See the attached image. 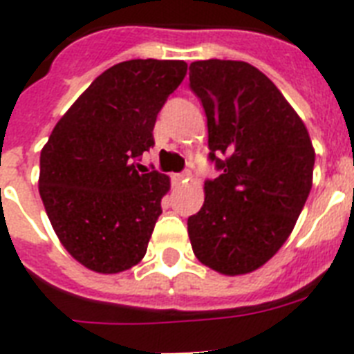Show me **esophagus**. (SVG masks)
I'll list each match as a JSON object with an SVG mask.
<instances>
[{"mask_svg": "<svg viewBox=\"0 0 354 354\" xmlns=\"http://www.w3.org/2000/svg\"><path fill=\"white\" fill-rule=\"evenodd\" d=\"M189 178H191V172H189V171L180 172V174H174V180H176V182H180V183L187 182Z\"/></svg>", "mask_w": 354, "mask_h": 354, "instance_id": "1", "label": "esophagus"}]
</instances>
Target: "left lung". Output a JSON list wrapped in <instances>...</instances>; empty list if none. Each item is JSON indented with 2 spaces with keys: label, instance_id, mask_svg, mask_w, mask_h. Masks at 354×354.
<instances>
[{
  "label": "left lung",
  "instance_id": "8db88e82",
  "mask_svg": "<svg viewBox=\"0 0 354 354\" xmlns=\"http://www.w3.org/2000/svg\"><path fill=\"white\" fill-rule=\"evenodd\" d=\"M191 90L207 118L209 160L202 209L189 216L191 246L218 274L242 275L274 257L313 187L307 127L272 80L241 60L189 66Z\"/></svg>",
  "mask_w": 354,
  "mask_h": 354
}]
</instances>
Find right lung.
Returning a JSON list of instances; mask_svg holds the SVG:
<instances>
[{
	"label": "right lung",
	"instance_id": "right-lung-1",
	"mask_svg": "<svg viewBox=\"0 0 354 354\" xmlns=\"http://www.w3.org/2000/svg\"><path fill=\"white\" fill-rule=\"evenodd\" d=\"M187 73L183 60H127L101 73L40 154L41 202L69 255L99 274L145 257L171 180L138 171L156 118Z\"/></svg>",
	"mask_w": 354,
	"mask_h": 354
}]
</instances>
